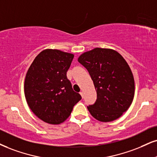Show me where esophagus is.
Segmentation results:
<instances>
[{"label":"esophagus","mask_w":157,"mask_h":157,"mask_svg":"<svg viewBox=\"0 0 157 157\" xmlns=\"http://www.w3.org/2000/svg\"><path fill=\"white\" fill-rule=\"evenodd\" d=\"M80 94H81V96L82 97V98H84V92H80Z\"/></svg>","instance_id":"obj_1"}]
</instances>
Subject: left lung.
Returning <instances> with one entry per match:
<instances>
[{"instance_id":"1","label":"left lung","mask_w":157,"mask_h":157,"mask_svg":"<svg viewBox=\"0 0 157 157\" xmlns=\"http://www.w3.org/2000/svg\"><path fill=\"white\" fill-rule=\"evenodd\" d=\"M78 61L87 69L97 92L96 102L87 106L91 115L102 122L119 119L135 95L134 76L124 58L116 50L94 48Z\"/></svg>"}]
</instances>
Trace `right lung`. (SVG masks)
<instances>
[{
  "instance_id": "add662e5",
  "label": "right lung",
  "mask_w": 157,
  "mask_h": 157,
  "mask_svg": "<svg viewBox=\"0 0 157 157\" xmlns=\"http://www.w3.org/2000/svg\"><path fill=\"white\" fill-rule=\"evenodd\" d=\"M73 57L60 50L44 49L36 56L26 73L24 92L27 103L44 122L63 123L82 99L66 75Z\"/></svg>"
}]
</instances>
